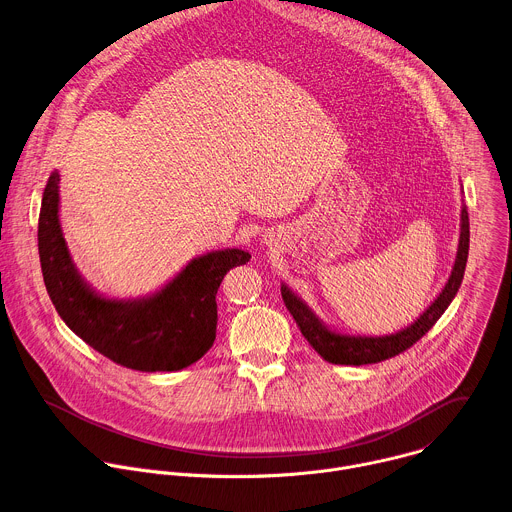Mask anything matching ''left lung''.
I'll list each match as a JSON object with an SVG mask.
<instances>
[{
	"instance_id": "obj_1",
	"label": "left lung",
	"mask_w": 512,
	"mask_h": 512,
	"mask_svg": "<svg viewBox=\"0 0 512 512\" xmlns=\"http://www.w3.org/2000/svg\"><path fill=\"white\" fill-rule=\"evenodd\" d=\"M468 248H470V222H468V212L466 206H462L460 214V240H458V252L456 260L452 266V272L448 276L446 286L442 292L436 296V300L428 306V309L405 329L391 333V335H347L341 331H335L327 327L306 304L300 296H296L284 282L280 284L282 300L286 304L288 313L300 327V333L304 339L313 345V349L329 363L335 365H369V363H379L389 357H395L403 353L405 349H410L416 341H420L434 325L436 321L444 315V311L454 300L462 278L466 270V260H468Z\"/></svg>"
}]
</instances>
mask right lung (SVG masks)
Wrapping results in <instances>:
<instances>
[{"instance_id":"right-lung-1","label":"right lung","mask_w":512,"mask_h":512,"mask_svg":"<svg viewBox=\"0 0 512 512\" xmlns=\"http://www.w3.org/2000/svg\"><path fill=\"white\" fill-rule=\"evenodd\" d=\"M60 173L42 195L38 250L46 290L60 319L86 345L135 371H179L210 351L218 325V288L250 254L214 250L187 262L165 286L141 298H109L78 272L60 226Z\"/></svg>"}]
</instances>
